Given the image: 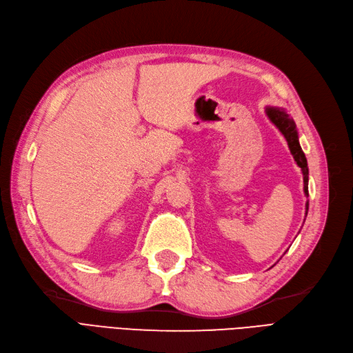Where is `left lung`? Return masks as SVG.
Listing matches in <instances>:
<instances>
[{"label":"left lung","mask_w":353,"mask_h":353,"mask_svg":"<svg viewBox=\"0 0 353 353\" xmlns=\"http://www.w3.org/2000/svg\"><path fill=\"white\" fill-rule=\"evenodd\" d=\"M265 116L269 117V120L273 123L278 129L283 138L288 142V148L291 151V154L295 160V163L301 169L303 174V192L304 196H309V168H307V159L304 156L303 150L300 147V141H299V132L297 126H295L294 120L290 117V114L282 110V108H276V107H265ZM309 211V202H306V215Z\"/></svg>","instance_id":"left-lung-1"}]
</instances>
